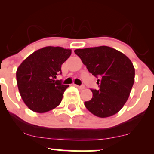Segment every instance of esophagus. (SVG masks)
Here are the masks:
<instances>
[{
  "mask_svg": "<svg viewBox=\"0 0 154 154\" xmlns=\"http://www.w3.org/2000/svg\"><path fill=\"white\" fill-rule=\"evenodd\" d=\"M75 86H76V87L78 88L79 89H81V90L84 89V88H85V85H75Z\"/></svg>",
  "mask_w": 154,
  "mask_h": 154,
  "instance_id": "esophagus-1",
  "label": "esophagus"
}]
</instances>
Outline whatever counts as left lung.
<instances>
[{
  "label": "left lung",
  "mask_w": 154,
  "mask_h": 154,
  "mask_svg": "<svg viewBox=\"0 0 154 154\" xmlns=\"http://www.w3.org/2000/svg\"><path fill=\"white\" fill-rule=\"evenodd\" d=\"M75 53L90 73L98 78L99 88L92 89L93 98L85 102L88 110L100 118L119 112L128 100L135 81V68L130 59L105 45L77 49Z\"/></svg>",
  "instance_id": "left-lung-1"
}]
</instances>
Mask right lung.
<instances>
[{
    "instance_id": "add662e5",
    "label": "right lung",
    "mask_w": 154,
    "mask_h": 154,
    "mask_svg": "<svg viewBox=\"0 0 154 154\" xmlns=\"http://www.w3.org/2000/svg\"><path fill=\"white\" fill-rule=\"evenodd\" d=\"M72 50L47 46L35 51L17 70V82L23 101L32 111L45 113L55 109L62 100L69 85L55 80L61 74V65Z\"/></svg>"
}]
</instances>
